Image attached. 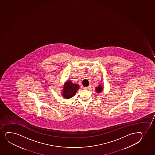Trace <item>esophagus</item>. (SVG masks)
<instances>
[{"label": "esophagus", "instance_id": "34e87169", "mask_svg": "<svg viewBox=\"0 0 155 155\" xmlns=\"http://www.w3.org/2000/svg\"><path fill=\"white\" fill-rule=\"evenodd\" d=\"M84 89H86V90H88V89H90L91 88V87L90 86H88V87H85L83 88Z\"/></svg>", "mask_w": 155, "mask_h": 155}]
</instances>
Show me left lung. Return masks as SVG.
Returning a JSON list of instances; mask_svg holds the SVG:
<instances>
[{"instance_id":"left-lung-1","label":"left lung","mask_w":155,"mask_h":155,"mask_svg":"<svg viewBox=\"0 0 155 155\" xmlns=\"http://www.w3.org/2000/svg\"><path fill=\"white\" fill-rule=\"evenodd\" d=\"M96 91H97L98 93H100L101 91H102V88L101 86L99 85L98 87H97L96 88Z\"/></svg>"}]
</instances>
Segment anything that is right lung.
Instances as JSON below:
<instances>
[{"mask_svg":"<svg viewBox=\"0 0 155 155\" xmlns=\"http://www.w3.org/2000/svg\"><path fill=\"white\" fill-rule=\"evenodd\" d=\"M79 86L77 84H73L71 81H67L62 91L63 97L66 99H69L74 96L78 90Z\"/></svg>","mask_w":155,"mask_h":155,"instance_id":"right-lung-1","label":"right lung"}]
</instances>
